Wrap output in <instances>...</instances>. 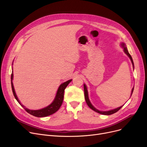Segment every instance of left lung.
<instances>
[{"instance_id": "8db88e82", "label": "left lung", "mask_w": 147, "mask_h": 147, "mask_svg": "<svg viewBox=\"0 0 147 147\" xmlns=\"http://www.w3.org/2000/svg\"><path fill=\"white\" fill-rule=\"evenodd\" d=\"M121 46L123 48V51H124L125 53L129 57L130 59L131 60V62H132V65H133V67H134V61H133L132 58V57H131V55H130V53H129V52H128V51H127V49L126 46V45H125L124 43H121ZM134 88H132V92H131L130 96H132V95L133 91H134ZM84 98H85L86 102L88 105L89 106V107L90 108V109H91L92 110H93L94 111H96V113H98L101 114H103V115H111V114H114V113H116L117 111H118L121 109V108L123 107V105H122V106H121V107H120L117 108V109H114V110H110V111H99V110H97L96 109H95V108L93 105H92V104H91L90 101H89V96H88V92L87 87H86L85 84H84Z\"/></svg>"}]
</instances>
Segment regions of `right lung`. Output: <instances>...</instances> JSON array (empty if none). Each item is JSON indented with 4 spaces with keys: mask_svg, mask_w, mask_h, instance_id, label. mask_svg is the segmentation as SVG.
<instances>
[{
    "mask_svg": "<svg viewBox=\"0 0 147 147\" xmlns=\"http://www.w3.org/2000/svg\"><path fill=\"white\" fill-rule=\"evenodd\" d=\"M13 76V71H12V74H11V86H12L13 94L15 99H17L18 102L23 108H24L27 113L34 115V116H35V117H43L48 116V115H50L51 114H53V113H55L59 109L60 107L61 106V105H62V104H63V102L64 90H65V88L68 86V84L72 81V80L70 79V80H68L63 83H62L61 84L59 87L58 88V89L57 90L55 99H54L53 102L49 105L47 106L45 108H43V109H40V110H31L27 109V108H26L24 105H22L21 104L20 101H19V99H18V97H17L16 94H15V91L14 87L13 85V83H12Z\"/></svg>",
    "mask_w": 147,
    "mask_h": 147,
    "instance_id": "1",
    "label": "right lung"
}]
</instances>
